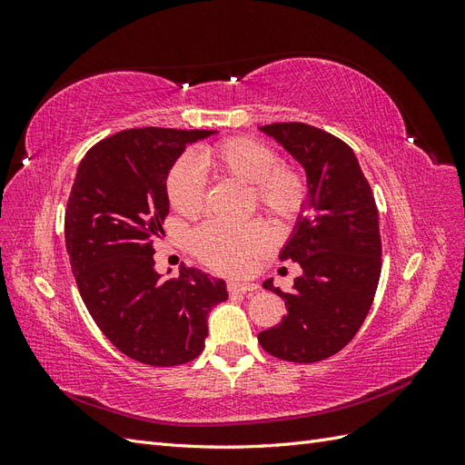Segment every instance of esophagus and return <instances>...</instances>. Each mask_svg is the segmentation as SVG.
<instances>
[{"instance_id": "1", "label": "esophagus", "mask_w": 465, "mask_h": 465, "mask_svg": "<svg viewBox=\"0 0 465 465\" xmlns=\"http://www.w3.org/2000/svg\"><path fill=\"white\" fill-rule=\"evenodd\" d=\"M229 291L231 292H254L258 291V285L256 283H234V281H231L229 283Z\"/></svg>"}]
</instances>
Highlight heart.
I'll list each match as a JSON object with an SVG mask.
<instances>
[{
    "label": "heart",
    "instance_id": "b5f03b06",
    "mask_svg": "<svg viewBox=\"0 0 465 465\" xmlns=\"http://www.w3.org/2000/svg\"><path fill=\"white\" fill-rule=\"evenodd\" d=\"M198 164L180 159L166 176V195L182 217L195 219L205 209V178L246 184L248 209H260L281 231L297 224L311 205V182L301 166L279 163L277 153L252 137H227L205 145L195 154ZM192 252L211 270L246 275L272 252L273 234L263 221L238 227L207 223L192 232Z\"/></svg>",
    "mask_w": 465,
    "mask_h": 465
}]
</instances>
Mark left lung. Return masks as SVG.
<instances>
[{"label":"left lung","mask_w":465,"mask_h":465,"mask_svg":"<svg viewBox=\"0 0 465 465\" xmlns=\"http://www.w3.org/2000/svg\"><path fill=\"white\" fill-rule=\"evenodd\" d=\"M283 145L311 182V215L294 224L281 260L302 267L291 291H275L287 316L258 333L267 353L289 362L335 355L367 318L382 270L378 209L361 164L340 137L302 122L262 125Z\"/></svg>","instance_id":"1"}]
</instances>
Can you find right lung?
Listing matches in <instances>:
<instances>
[{"mask_svg": "<svg viewBox=\"0 0 465 465\" xmlns=\"http://www.w3.org/2000/svg\"><path fill=\"white\" fill-rule=\"evenodd\" d=\"M209 130L135 128L93 145L65 207V246L81 299L124 355L176 367L205 347L207 314L227 283L195 267L154 272L153 242L168 215L166 176L188 143Z\"/></svg>", "mask_w": 465, "mask_h": 465, "instance_id": "1", "label": "right lung"}]
</instances>
